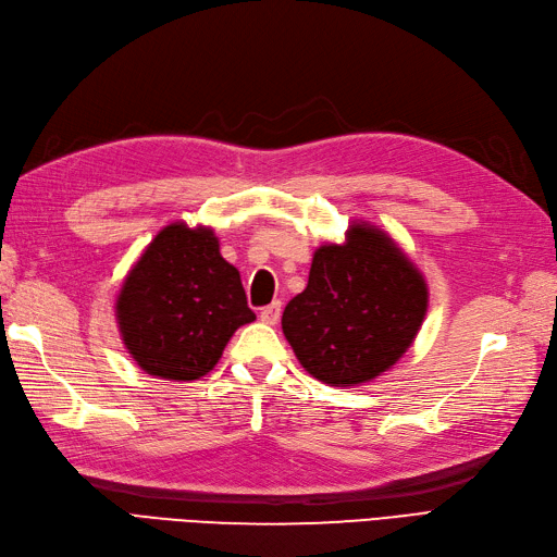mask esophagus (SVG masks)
I'll list each match as a JSON object with an SVG mask.
<instances>
[{"mask_svg":"<svg viewBox=\"0 0 557 557\" xmlns=\"http://www.w3.org/2000/svg\"><path fill=\"white\" fill-rule=\"evenodd\" d=\"M259 319L264 321V324H278V319H281V300H274L271 305H267V307H262V312H259Z\"/></svg>","mask_w":557,"mask_h":557,"instance_id":"34e87169","label":"esophagus"}]
</instances>
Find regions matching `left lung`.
Instances as JSON below:
<instances>
[{"instance_id":"1","label":"left lung","mask_w":557,"mask_h":557,"mask_svg":"<svg viewBox=\"0 0 557 557\" xmlns=\"http://www.w3.org/2000/svg\"><path fill=\"white\" fill-rule=\"evenodd\" d=\"M426 283L386 233L355 224L345 245H321L307 288L281 326L314 379L352 386L386 372L426 314Z\"/></svg>"}]
</instances>
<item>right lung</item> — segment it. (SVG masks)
Returning a JSON list of instances; mask_svg holds the SVG:
<instances>
[{
    "label": "right lung",
    "mask_w": 557,
    "mask_h": 557,
    "mask_svg": "<svg viewBox=\"0 0 557 557\" xmlns=\"http://www.w3.org/2000/svg\"><path fill=\"white\" fill-rule=\"evenodd\" d=\"M123 343L147 374L195 381L255 321L238 269L209 228L171 224L147 245L116 300Z\"/></svg>",
    "instance_id": "right-lung-1"
}]
</instances>
